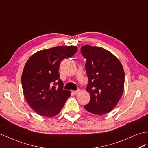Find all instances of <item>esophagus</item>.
Listing matches in <instances>:
<instances>
[{"mask_svg":"<svg viewBox=\"0 0 148 148\" xmlns=\"http://www.w3.org/2000/svg\"><path fill=\"white\" fill-rule=\"evenodd\" d=\"M79 92H80V90H76V91H73V93L75 95H77V93H78Z\"/></svg>","mask_w":148,"mask_h":148,"instance_id":"obj_1","label":"esophagus"}]
</instances>
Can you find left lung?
<instances>
[{
  "mask_svg": "<svg viewBox=\"0 0 148 148\" xmlns=\"http://www.w3.org/2000/svg\"><path fill=\"white\" fill-rule=\"evenodd\" d=\"M80 51L86 60V91L90 95V100L84 108L93 114H106L116 106L123 93V67L116 56L100 47L85 45Z\"/></svg>",
  "mask_w": 148,
  "mask_h": 148,
  "instance_id": "obj_1",
  "label": "left lung"
}]
</instances>
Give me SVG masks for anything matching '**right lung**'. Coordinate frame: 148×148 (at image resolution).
<instances>
[{
  "label": "right lung",
  "instance_id": "obj_1",
  "mask_svg": "<svg viewBox=\"0 0 148 148\" xmlns=\"http://www.w3.org/2000/svg\"><path fill=\"white\" fill-rule=\"evenodd\" d=\"M77 46H56L38 51L28 59L21 78L27 102L40 116L52 117L62 109L70 92L60 78L62 61L77 52Z\"/></svg>",
  "mask_w": 148,
  "mask_h": 148
}]
</instances>
